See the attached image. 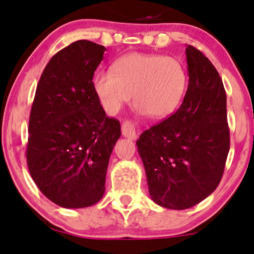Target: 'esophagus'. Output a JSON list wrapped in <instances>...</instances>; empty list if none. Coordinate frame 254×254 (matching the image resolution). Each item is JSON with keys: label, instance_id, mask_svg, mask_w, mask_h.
Instances as JSON below:
<instances>
[{"label": "esophagus", "instance_id": "34e87169", "mask_svg": "<svg viewBox=\"0 0 254 254\" xmlns=\"http://www.w3.org/2000/svg\"><path fill=\"white\" fill-rule=\"evenodd\" d=\"M121 130H123V135L125 137L129 140H135L136 139V130H135L134 125L130 123V121H125L121 126Z\"/></svg>", "mask_w": 254, "mask_h": 254}]
</instances>
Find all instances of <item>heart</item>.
Returning a JSON list of instances; mask_svg holds the SVG:
<instances>
[{"mask_svg": "<svg viewBox=\"0 0 254 254\" xmlns=\"http://www.w3.org/2000/svg\"><path fill=\"white\" fill-rule=\"evenodd\" d=\"M186 86V70L177 59L140 52L117 59L112 71L98 72L93 80L95 94L107 114H117L133 92L136 111L154 119H163L176 110Z\"/></svg>", "mask_w": 254, "mask_h": 254, "instance_id": "1", "label": "heart"}]
</instances>
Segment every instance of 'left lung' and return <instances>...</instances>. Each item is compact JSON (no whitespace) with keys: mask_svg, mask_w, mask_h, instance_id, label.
<instances>
[{"mask_svg":"<svg viewBox=\"0 0 254 254\" xmlns=\"http://www.w3.org/2000/svg\"><path fill=\"white\" fill-rule=\"evenodd\" d=\"M187 93L168 119L136 141L150 198L173 210L189 209L215 191L230 149L226 93L211 62L186 47Z\"/></svg>","mask_w":254,"mask_h":254,"instance_id":"8db88e82","label":"left lung"}]
</instances>
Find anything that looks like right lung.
Instances as JSON below:
<instances>
[{"label": "right lung", "instance_id": "1", "mask_svg": "<svg viewBox=\"0 0 254 254\" xmlns=\"http://www.w3.org/2000/svg\"><path fill=\"white\" fill-rule=\"evenodd\" d=\"M106 48L77 41L50 59L39 79L29 120L26 162L43 195L66 209L103 198L120 123L106 117L93 74Z\"/></svg>", "mask_w": 254, "mask_h": 254}]
</instances>
